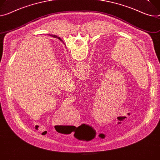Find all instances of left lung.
<instances>
[{
  "instance_id": "8db88e82",
  "label": "left lung",
  "mask_w": 160,
  "mask_h": 160,
  "mask_svg": "<svg viewBox=\"0 0 160 160\" xmlns=\"http://www.w3.org/2000/svg\"><path fill=\"white\" fill-rule=\"evenodd\" d=\"M60 41H62V42H63V41H62V40L61 38H60Z\"/></svg>"
}]
</instances>
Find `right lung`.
I'll return each instance as SVG.
<instances>
[{
	"label": "right lung",
	"instance_id": "add662e5",
	"mask_svg": "<svg viewBox=\"0 0 160 160\" xmlns=\"http://www.w3.org/2000/svg\"><path fill=\"white\" fill-rule=\"evenodd\" d=\"M50 36H52V37H53V38H56L59 39L60 40V38H59V37H58V36H55V35H50Z\"/></svg>",
	"mask_w": 160,
	"mask_h": 160
}]
</instances>
